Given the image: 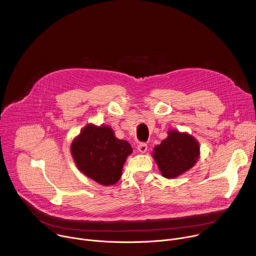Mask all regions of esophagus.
Masks as SVG:
<instances>
[{"label": "esophagus", "mask_w": 256, "mask_h": 256, "mask_svg": "<svg viewBox=\"0 0 256 256\" xmlns=\"http://www.w3.org/2000/svg\"><path fill=\"white\" fill-rule=\"evenodd\" d=\"M147 150H148V146L146 142H140L138 144V151L140 153H146L147 152Z\"/></svg>", "instance_id": "obj_1"}]
</instances>
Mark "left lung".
I'll return each instance as SVG.
<instances>
[{
	"instance_id": "left-lung-1",
	"label": "left lung",
	"mask_w": 256,
	"mask_h": 256,
	"mask_svg": "<svg viewBox=\"0 0 256 256\" xmlns=\"http://www.w3.org/2000/svg\"><path fill=\"white\" fill-rule=\"evenodd\" d=\"M200 156L198 140L186 132L169 130L168 136L154 148L153 157L166 178H175L188 171Z\"/></svg>"
}]
</instances>
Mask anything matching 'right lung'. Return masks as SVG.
<instances>
[{
    "instance_id": "add662e5",
    "label": "right lung",
    "mask_w": 256,
    "mask_h": 256,
    "mask_svg": "<svg viewBox=\"0 0 256 256\" xmlns=\"http://www.w3.org/2000/svg\"><path fill=\"white\" fill-rule=\"evenodd\" d=\"M70 152L80 171L107 186L120 180L132 148L126 140L116 138L109 126L88 124L72 140Z\"/></svg>"
}]
</instances>
